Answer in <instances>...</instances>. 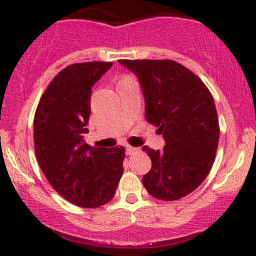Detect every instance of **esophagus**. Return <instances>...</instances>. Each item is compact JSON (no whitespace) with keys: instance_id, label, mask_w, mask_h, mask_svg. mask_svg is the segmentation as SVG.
I'll list each match as a JSON object with an SVG mask.
<instances>
[{"instance_id":"esophagus-1","label":"esophagus","mask_w":256,"mask_h":256,"mask_svg":"<svg viewBox=\"0 0 256 256\" xmlns=\"http://www.w3.org/2000/svg\"><path fill=\"white\" fill-rule=\"evenodd\" d=\"M138 150H140V148H136V146H126V152H128V155L134 154V152H137Z\"/></svg>"}]
</instances>
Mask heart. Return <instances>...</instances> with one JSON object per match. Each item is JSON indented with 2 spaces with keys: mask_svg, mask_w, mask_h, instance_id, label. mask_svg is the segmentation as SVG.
Returning a JSON list of instances; mask_svg holds the SVG:
<instances>
[{
  "mask_svg": "<svg viewBox=\"0 0 256 256\" xmlns=\"http://www.w3.org/2000/svg\"><path fill=\"white\" fill-rule=\"evenodd\" d=\"M124 78H128V77H124Z\"/></svg>",
  "mask_w": 256,
  "mask_h": 256,
  "instance_id": "b5f03b06",
  "label": "heart"
}]
</instances>
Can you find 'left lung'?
Segmentation results:
<instances>
[{
  "mask_svg": "<svg viewBox=\"0 0 256 256\" xmlns=\"http://www.w3.org/2000/svg\"><path fill=\"white\" fill-rule=\"evenodd\" d=\"M137 76L146 119L162 134L164 150L143 146L152 170L143 176L152 198L174 201L189 195L212 168L219 122L210 91L195 73L173 60H119Z\"/></svg>",
  "mask_w": 256,
  "mask_h": 256,
  "instance_id": "1",
  "label": "left lung"
}]
</instances>
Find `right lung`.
Returning a JSON list of instances; mask_svg holds the SVG:
<instances>
[{
	"label": "right lung",
	"instance_id": "1",
	"mask_svg": "<svg viewBox=\"0 0 256 256\" xmlns=\"http://www.w3.org/2000/svg\"><path fill=\"white\" fill-rule=\"evenodd\" d=\"M112 62H80L49 83L34 120V152L40 170L64 198L83 208L110 202L122 178L124 146L95 148L84 142L91 113V88Z\"/></svg>",
	"mask_w": 256,
	"mask_h": 256
}]
</instances>
